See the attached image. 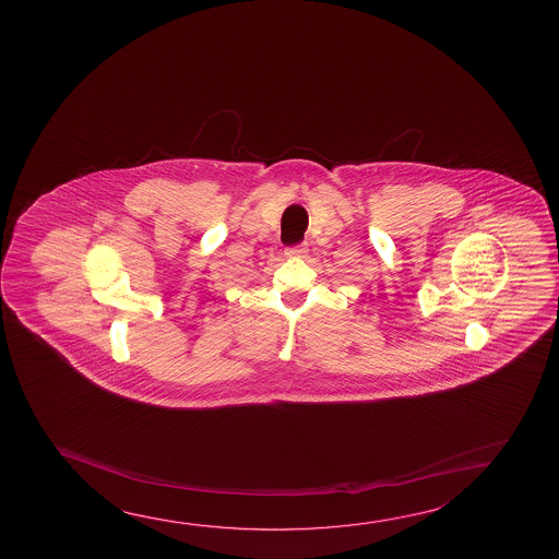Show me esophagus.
Wrapping results in <instances>:
<instances>
[{
	"label": "esophagus",
	"instance_id": "1",
	"mask_svg": "<svg viewBox=\"0 0 559 559\" xmlns=\"http://www.w3.org/2000/svg\"><path fill=\"white\" fill-rule=\"evenodd\" d=\"M306 246H304V243H298V246H293V248H288L286 249V251H284V253H286V255L288 257H300V255H304V253H306Z\"/></svg>",
	"mask_w": 559,
	"mask_h": 559
}]
</instances>
